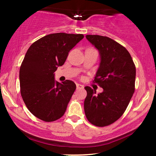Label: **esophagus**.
Listing matches in <instances>:
<instances>
[{
    "instance_id": "esophagus-1",
    "label": "esophagus",
    "mask_w": 156,
    "mask_h": 156,
    "mask_svg": "<svg viewBox=\"0 0 156 156\" xmlns=\"http://www.w3.org/2000/svg\"><path fill=\"white\" fill-rule=\"evenodd\" d=\"M76 89H81L84 88V86L80 84H76Z\"/></svg>"
}]
</instances>
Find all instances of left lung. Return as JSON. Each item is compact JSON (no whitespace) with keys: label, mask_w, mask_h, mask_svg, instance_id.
I'll use <instances>...</instances> for the list:
<instances>
[{"label":"left lung","mask_w":156,"mask_h":156,"mask_svg":"<svg viewBox=\"0 0 156 156\" xmlns=\"http://www.w3.org/2000/svg\"><path fill=\"white\" fill-rule=\"evenodd\" d=\"M86 38L99 52L94 81L104 90L96 95L90 87H84V112L89 122L103 127L118 120L126 109L135 91L136 67L126 49L114 40L97 35Z\"/></svg>","instance_id":"1"}]
</instances>
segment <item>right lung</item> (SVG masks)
<instances>
[{
	"label": "right lung",
	"instance_id": "add662e5",
	"mask_svg": "<svg viewBox=\"0 0 156 156\" xmlns=\"http://www.w3.org/2000/svg\"><path fill=\"white\" fill-rule=\"evenodd\" d=\"M83 38L82 34H50L27 50L20 68V93L27 108L37 118L50 122L65 114L76 84L71 80L57 82L55 72Z\"/></svg>",
	"mask_w": 156,
	"mask_h": 156
}]
</instances>
